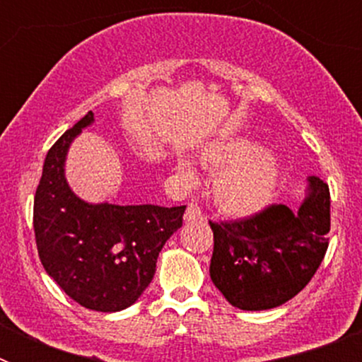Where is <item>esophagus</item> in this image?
Returning a JSON list of instances; mask_svg holds the SVG:
<instances>
[{
    "mask_svg": "<svg viewBox=\"0 0 362 362\" xmlns=\"http://www.w3.org/2000/svg\"><path fill=\"white\" fill-rule=\"evenodd\" d=\"M204 216L196 203H188L187 212H185V221H203Z\"/></svg>",
    "mask_w": 362,
    "mask_h": 362,
    "instance_id": "34e87169",
    "label": "esophagus"
}]
</instances>
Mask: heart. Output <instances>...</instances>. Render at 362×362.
I'll return each mask as SVG.
<instances>
[{"instance_id": "heart-1", "label": "heart", "mask_w": 362, "mask_h": 362, "mask_svg": "<svg viewBox=\"0 0 362 362\" xmlns=\"http://www.w3.org/2000/svg\"><path fill=\"white\" fill-rule=\"evenodd\" d=\"M201 165L214 175L212 199L228 216H250L268 204L274 196L279 166L267 152H257L250 141L214 143L201 152ZM181 177L192 183L194 170L188 163L179 165Z\"/></svg>"}]
</instances>
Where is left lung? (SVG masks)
<instances>
[{
    "label": "left lung",
    "mask_w": 362,
    "mask_h": 362,
    "mask_svg": "<svg viewBox=\"0 0 362 362\" xmlns=\"http://www.w3.org/2000/svg\"><path fill=\"white\" fill-rule=\"evenodd\" d=\"M210 277L230 305L268 310L296 297L312 281L328 250L330 188L308 177L297 212L270 204L238 221L212 223Z\"/></svg>",
    "instance_id": "1"
}]
</instances>
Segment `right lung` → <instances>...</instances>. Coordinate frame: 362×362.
<instances>
[{"instance_id": "right-lung-1", "label": "right lung", "mask_w": 362, "mask_h": 362, "mask_svg": "<svg viewBox=\"0 0 362 362\" xmlns=\"http://www.w3.org/2000/svg\"><path fill=\"white\" fill-rule=\"evenodd\" d=\"M92 121L88 112L47 153L34 197V233L41 264L70 299L95 312H119L145 292L187 206L79 199L66 183L65 158L74 137Z\"/></svg>"}]
</instances>
